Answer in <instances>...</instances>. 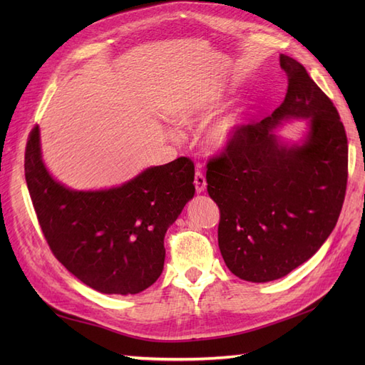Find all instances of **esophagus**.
Masks as SVG:
<instances>
[{
  "mask_svg": "<svg viewBox=\"0 0 365 365\" xmlns=\"http://www.w3.org/2000/svg\"><path fill=\"white\" fill-rule=\"evenodd\" d=\"M195 187H196V193H204L207 189V181L202 172H196L195 173Z\"/></svg>",
  "mask_w": 365,
  "mask_h": 365,
  "instance_id": "1",
  "label": "esophagus"
}]
</instances>
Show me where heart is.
Listing matches in <instances>:
<instances>
[{
    "instance_id": "b5f03b06",
    "label": "heart",
    "mask_w": 365,
    "mask_h": 365,
    "mask_svg": "<svg viewBox=\"0 0 365 365\" xmlns=\"http://www.w3.org/2000/svg\"><path fill=\"white\" fill-rule=\"evenodd\" d=\"M224 97L225 90L222 86H208L192 93L172 111V123L181 129H192L205 123L217 113ZM251 117L252 109L250 105L237 106L233 111L220 115L204 129L202 145L213 153L227 152L239 141L242 130L248 126ZM169 137L176 138L173 132H169Z\"/></svg>"
}]
</instances>
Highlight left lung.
<instances>
[{
  "mask_svg": "<svg viewBox=\"0 0 365 365\" xmlns=\"http://www.w3.org/2000/svg\"><path fill=\"white\" fill-rule=\"evenodd\" d=\"M288 76L283 103L207 164V192L217 204V244L236 277L264 283L311 259L332 233L347 185V137L330 98L300 62L280 54ZM304 119L300 140L278 129Z\"/></svg>",
  "mask_w": 365,
  "mask_h": 365,
  "instance_id": "obj_1",
  "label": "left lung"
}]
</instances>
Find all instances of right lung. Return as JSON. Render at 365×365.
I'll return each mask as SVG.
<instances>
[{
	"label": "right lung",
	"mask_w": 365,
	"mask_h": 365,
	"mask_svg": "<svg viewBox=\"0 0 365 365\" xmlns=\"http://www.w3.org/2000/svg\"><path fill=\"white\" fill-rule=\"evenodd\" d=\"M26 181L56 259L102 294L148 289L164 268V236L195 195L189 158L152 165L117 187L74 190L42 160L39 126L26 148Z\"/></svg>",
	"instance_id": "obj_1"
}]
</instances>
